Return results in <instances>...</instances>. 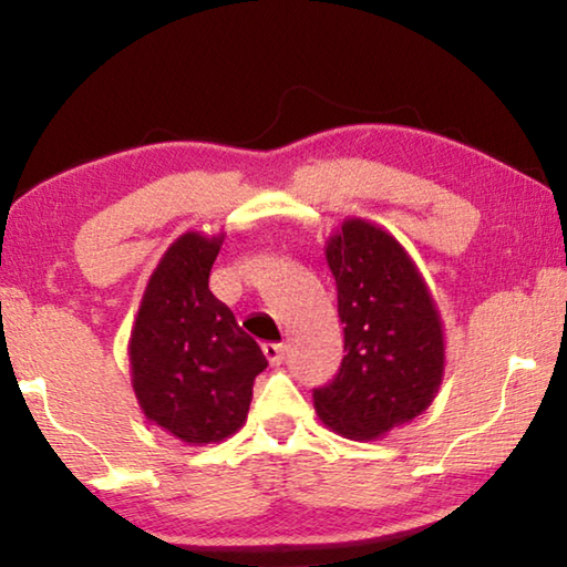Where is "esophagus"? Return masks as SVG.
I'll list each match as a JSON object with an SVG mask.
<instances>
[{"mask_svg": "<svg viewBox=\"0 0 567 567\" xmlns=\"http://www.w3.org/2000/svg\"><path fill=\"white\" fill-rule=\"evenodd\" d=\"M261 351H265V357H267L269 364L280 367L282 361H285L287 346H285V343H265V346H261Z\"/></svg>", "mask_w": 567, "mask_h": 567, "instance_id": "obj_1", "label": "esophagus"}]
</instances>
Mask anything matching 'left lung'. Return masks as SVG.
<instances>
[{"instance_id": "obj_1", "label": "left lung", "mask_w": 567, "mask_h": 567, "mask_svg": "<svg viewBox=\"0 0 567 567\" xmlns=\"http://www.w3.org/2000/svg\"><path fill=\"white\" fill-rule=\"evenodd\" d=\"M326 259L346 357L312 402L333 433L374 441L435 400L445 367L441 312L402 244L374 224L346 218Z\"/></svg>"}]
</instances>
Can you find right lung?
I'll return each instance as SVG.
<instances>
[{
	"label": "right lung",
	"mask_w": 567,
	"mask_h": 567,
	"mask_svg": "<svg viewBox=\"0 0 567 567\" xmlns=\"http://www.w3.org/2000/svg\"><path fill=\"white\" fill-rule=\"evenodd\" d=\"M224 234L171 244L134 320L132 386L145 417L188 445L221 443L244 425L267 359L234 312L208 290Z\"/></svg>",
	"instance_id": "1"
}]
</instances>
